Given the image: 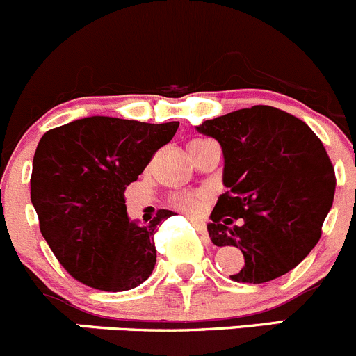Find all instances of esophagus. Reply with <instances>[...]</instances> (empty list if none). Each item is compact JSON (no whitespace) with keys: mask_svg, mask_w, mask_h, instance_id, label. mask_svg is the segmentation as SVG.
<instances>
[{"mask_svg":"<svg viewBox=\"0 0 356 356\" xmlns=\"http://www.w3.org/2000/svg\"><path fill=\"white\" fill-rule=\"evenodd\" d=\"M191 222H193V226H195L196 229L200 231V233H202V234H205V236L209 238V231H207V226H205V222H203V220H198V219H191Z\"/></svg>","mask_w":356,"mask_h":356,"instance_id":"1","label":"esophagus"}]
</instances>
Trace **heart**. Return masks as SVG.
<instances>
[{
    "instance_id": "1",
    "label": "heart",
    "mask_w": 356,
    "mask_h": 356,
    "mask_svg": "<svg viewBox=\"0 0 356 356\" xmlns=\"http://www.w3.org/2000/svg\"><path fill=\"white\" fill-rule=\"evenodd\" d=\"M209 140L196 139L189 144V149L195 146H200V144H205ZM207 202H209V195L205 191H177L168 198V203L174 209L181 210V212L188 213V216H200L202 210L205 209Z\"/></svg>"
}]
</instances>
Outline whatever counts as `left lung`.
Returning a JSON list of instances; mask_svg holds the SVG:
<instances>
[{"mask_svg": "<svg viewBox=\"0 0 356 356\" xmlns=\"http://www.w3.org/2000/svg\"><path fill=\"white\" fill-rule=\"evenodd\" d=\"M196 129L224 153L227 191L207 227L213 245L243 254V268L231 280L264 284L294 270L318 243L334 202L336 172L322 140L271 106L238 109Z\"/></svg>", "mask_w": 356, "mask_h": 356, "instance_id": "1", "label": "left lung"}]
</instances>
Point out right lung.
<instances>
[{"label": "right lung", "mask_w": 356, "mask_h": 356, "mask_svg": "<svg viewBox=\"0 0 356 356\" xmlns=\"http://www.w3.org/2000/svg\"><path fill=\"white\" fill-rule=\"evenodd\" d=\"M177 129V122L153 125L92 116L41 137L33 160L31 202L41 234L74 280L123 292L153 273L154 234L174 212L160 209L146 226L130 222L125 189Z\"/></svg>", "instance_id": "obj_1"}]
</instances>
